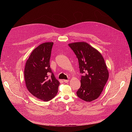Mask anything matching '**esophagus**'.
Returning a JSON list of instances; mask_svg holds the SVG:
<instances>
[{
  "instance_id": "obj_1",
  "label": "esophagus",
  "mask_w": 132,
  "mask_h": 132,
  "mask_svg": "<svg viewBox=\"0 0 132 132\" xmlns=\"http://www.w3.org/2000/svg\"><path fill=\"white\" fill-rule=\"evenodd\" d=\"M63 81L64 82H65V83H67L69 81V80H65V79H64V80H63Z\"/></svg>"
}]
</instances>
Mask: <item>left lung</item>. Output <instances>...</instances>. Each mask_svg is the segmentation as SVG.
Instances as JSON below:
<instances>
[{"label":"left lung","mask_w":132,"mask_h":132,"mask_svg":"<svg viewBox=\"0 0 132 132\" xmlns=\"http://www.w3.org/2000/svg\"><path fill=\"white\" fill-rule=\"evenodd\" d=\"M78 60L81 86L77 91L81 99L90 102L97 99L102 93L108 78L109 71L101 54L84 42L68 44Z\"/></svg>","instance_id":"8db88e82"}]
</instances>
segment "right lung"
I'll list each match as a JSON object with an SVG mask.
<instances>
[{
  "instance_id": "1",
  "label": "right lung",
  "mask_w": 132,
  "mask_h": 132,
  "mask_svg": "<svg viewBox=\"0 0 132 132\" xmlns=\"http://www.w3.org/2000/svg\"><path fill=\"white\" fill-rule=\"evenodd\" d=\"M53 45V42H45L34 49L24 68L28 90L33 96L44 101H48L56 96L60 85L50 65ZM50 74L51 78L48 77Z\"/></svg>"
}]
</instances>
